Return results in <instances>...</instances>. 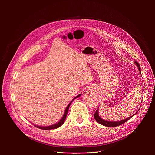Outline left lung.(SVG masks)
Returning <instances> with one entry per match:
<instances>
[{"instance_id":"8db88e82","label":"left lung","mask_w":155,"mask_h":155,"mask_svg":"<svg viewBox=\"0 0 155 155\" xmlns=\"http://www.w3.org/2000/svg\"><path fill=\"white\" fill-rule=\"evenodd\" d=\"M135 64L137 65V67H138V69H139V71H140V74H141V68H140V64L138 63L137 62H135ZM141 107V105H140ZM137 113V112H136ZM136 113L134 114L133 115H132L131 116L129 117L128 118L124 119V120H122L120 121H107V120H105L104 119H102L100 116L99 115V112H98V109H97V110L95 111V112L94 113V119L97 122V123L103 125V126H107V127H116V126H120L121 124H124V123H126V121H127L129 119H131L133 116H134Z\"/></svg>"}]
</instances>
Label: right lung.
Listing matches in <instances>:
<instances>
[{
    "label": "right lung",
    "instance_id": "obj_1",
    "mask_svg": "<svg viewBox=\"0 0 155 155\" xmlns=\"http://www.w3.org/2000/svg\"><path fill=\"white\" fill-rule=\"evenodd\" d=\"M80 95H81V94H79L78 95H77V97H75V98L73 99L69 103V104L68 105V106L67 107L66 109H65V110H64V114H63V116L61 119L58 122V123H56V124H53V125H51V126H36V125H35V126L36 127H38V128H39V129H43V130L54 129H56V128H58V127H60V126L64 123V122L65 119H66V117H67V114H68V111L69 107H70V104H71V102H73V100L77 99V98H78V97H80Z\"/></svg>",
    "mask_w": 155,
    "mask_h": 155
}]
</instances>
